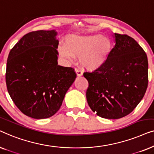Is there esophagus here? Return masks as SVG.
<instances>
[{
	"label": "esophagus",
	"instance_id": "1",
	"mask_svg": "<svg viewBox=\"0 0 154 154\" xmlns=\"http://www.w3.org/2000/svg\"><path fill=\"white\" fill-rule=\"evenodd\" d=\"M75 73H76L78 76H81V75H83V71H82V70L80 68H75Z\"/></svg>",
	"mask_w": 154,
	"mask_h": 154
}]
</instances>
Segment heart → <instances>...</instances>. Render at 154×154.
<instances>
[{"label": "heart", "instance_id": "heart-1", "mask_svg": "<svg viewBox=\"0 0 154 154\" xmlns=\"http://www.w3.org/2000/svg\"><path fill=\"white\" fill-rule=\"evenodd\" d=\"M111 50L108 38L96 33L91 35H71L65 45H60L58 52L62 57L71 60L79 57L80 64L88 70H95L104 64Z\"/></svg>", "mask_w": 154, "mask_h": 154}]
</instances>
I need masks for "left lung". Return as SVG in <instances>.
Here are the masks:
<instances>
[{
  "label": "left lung",
  "instance_id": "1",
  "mask_svg": "<svg viewBox=\"0 0 154 154\" xmlns=\"http://www.w3.org/2000/svg\"><path fill=\"white\" fill-rule=\"evenodd\" d=\"M115 46L104 64L84 72L88 81L86 98L99 116L119 119L134 110L148 86V60L134 38L114 33Z\"/></svg>",
  "mask_w": 154,
  "mask_h": 154
}]
</instances>
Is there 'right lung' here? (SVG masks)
Returning <instances> with one entry per match:
<instances>
[{
    "label": "right lung",
    "mask_w": 154,
    "mask_h": 154,
    "mask_svg": "<svg viewBox=\"0 0 154 154\" xmlns=\"http://www.w3.org/2000/svg\"><path fill=\"white\" fill-rule=\"evenodd\" d=\"M57 35L55 30L26 33L8 55V93L17 107L33 119L55 114L76 78L73 68L58 65Z\"/></svg>",
    "instance_id": "obj_1"
}]
</instances>
